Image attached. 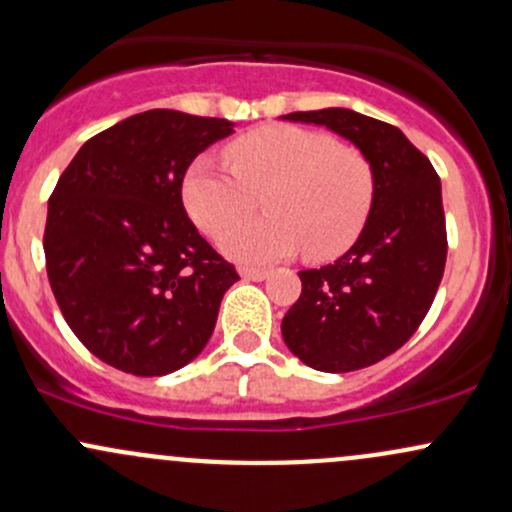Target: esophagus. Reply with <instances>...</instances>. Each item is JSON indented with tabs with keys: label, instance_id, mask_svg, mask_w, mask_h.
Masks as SVG:
<instances>
[{
	"label": "esophagus",
	"instance_id": "34e87169",
	"mask_svg": "<svg viewBox=\"0 0 512 512\" xmlns=\"http://www.w3.org/2000/svg\"><path fill=\"white\" fill-rule=\"evenodd\" d=\"M240 277L247 279V282H262V279L269 277L267 269H255V267H243L240 269Z\"/></svg>",
	"mask_w": 512,
	"mask_h": 512
}]
</instances>
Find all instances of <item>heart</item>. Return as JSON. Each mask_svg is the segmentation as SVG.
I'll use <instances>...</instances> for the list:
<instances>
[{
    "instance_id": "obj_1",
    "label": "heart",
    "mask_w": 512,
    "mask_h": 512,
    "mask_svg": "<svg viewBox=\"0 0 512 512\" xmlns=\"http://www.w3.org/2000/svg\"><path fill=\"white\" fill-rule=\"evenodd\" d=\"M230 170L196 157L182 201L206 235L249 215L260 195L268 216L223 232L221 247L247 265L274 262L303 245L313 260L345 252L362 233L374 201V172L362 150L323 131L286 123L252 128L226 145Z\"/></svg>"
}]
</instances>
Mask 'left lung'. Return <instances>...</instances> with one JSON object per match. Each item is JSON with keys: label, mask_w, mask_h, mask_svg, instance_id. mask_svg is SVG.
Here are the masks:
<instances>
[{"label": "left lung", "mask_w": 512, "mask_h": 512, "mask_svg": "<svg viewBox=\"0 0 512 512\" xmlns=\"http://www.w3.org/2000/svg\"><path fill=\"white\" fill-rule=\"evenodd\" d=\"M352 140L374 172V201L357 243L320 269H303L286 311V347L318 372L372 367L406 345L428 316L447 262L435 167L396 126L350 109L294 111Z\"/></svg>", "instance_id": "obj_1"}]
</instances>
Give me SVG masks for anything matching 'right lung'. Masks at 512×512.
<instances>
[{
	"label": "right lung",
	"instance_id": "add662e5",
	"mask_svg": "<svg viewBox=\"0 0 512 512\" xmlns=\"http://www.w3.org/2000/svg\"><path fill=\"white\" fill-rule=\"evenodd\" d=\"M226 119L150 109L82 145L48 199V282L80 342L136 376L189 364L238 272L199 235L182 179Z\"/></svg>",
	"mask_w": 512,
	"mask_h": 512
}]
</instances>
